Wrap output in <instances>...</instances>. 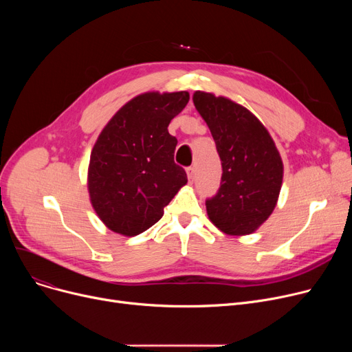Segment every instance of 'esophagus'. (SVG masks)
<instances>
[{
	"mask_svg": "<svg viewBox=\"0 0 352 352\" xmlns=\"http://www.w3.org/2000/svg\"><path fill=\"white\" fill-rule=\"evenodd\" d=\"M187 174H188L190 181H194V178H195V168H194V166H188Z\"/></svg>",
	"mask_w": 352,
	"mask_h": 352,
	"instance_id": "esophagus-1",
	"label": "esophagus"
}]
</instances>
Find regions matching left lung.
I'll use <instances>...</instances> for the list:
<instances>
[{
	"label": "left lung",
	"mask_w": 352,
	"mask_h": 352,
	"mask_svg": "<svg viewBox=\"0 0 352 352\" xmlns=\"http://www.w3.org/2000/svg\"><path fill=\"white\" fill-rule=\"evenodd\" d=\"M192 101L223 165L221 187L206 201L208 218L228 235L251 234L278 201L284 174L280 153L267 128L245 107L204 91H195Z\"/></svg>",
	"instance_id": "1"
}]
</instances>
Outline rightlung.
I'll return each mask as SVG.
<instances>
[{
  "mask_svg": "<svg viewBox=\"0 0 352 352\" xmlns=\"http://www.w3.org/2000/svg\"><path fill=\"white\" fill-rule=\"evenodd\" d=\"M187 91L145 92L108 121L91 151L88 192L102 223L134 236L161 219L164 207L187 184L174 162L171 120L188 104Z\"/></svg>",
  "mask_w": 352,
  "mask_h": 352,
  "instance_id": "1",
  "label": "right lung"
}]
</instances>
